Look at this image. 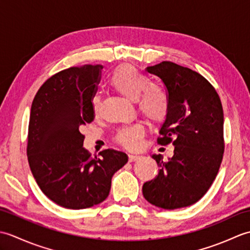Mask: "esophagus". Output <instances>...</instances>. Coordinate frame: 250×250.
Here are the masks:
<instances>
[{
	"mask_svg": "<svg viewBox=\"0 0 250 250\" xmlns=\"http://www.w3.org/2000/svg\"><path fill=\"white\" fill-rule=\"evenodd\" d=\"M140 158H141V157L137 156V155H129V161H130V162H133V161L139 160Z\"/></svg>",
	"mask_w": 250,
	"mask_h": 250,
	"instance_id": "34e87169",
	"label": "esophagus"
}]
</instances>
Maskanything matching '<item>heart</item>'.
Masks as SVG:
<instances>
[{"label":"heart","mask_w":250,"mask_h":250,"mask_svg":"<svg viewBox=\"0 0 250 250\" xmlns=\"http://www.w3.org/2000/svg\"><path fill=\"white\" fill-rule=\"evenodd\" d=\"M110 84L125 98L139 103L141 111L148 119L156 124L166 120L169 110L167 93L160 88L151 86L150 79L131 65H122L115 70L110 77ZM94 115H98L101 107L99 97L91 101ZM144 126L134 124L118 131L116 140L128 149H136L141 145Z\"/></svg>","instance_id":"obj_1"}]
</instances>
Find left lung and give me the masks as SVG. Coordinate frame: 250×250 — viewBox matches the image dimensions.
I'll use <instances>...</instances> for the list:
<instances>
[{"instance_id": "left-lung-1", "label": "left lung", "mask_w": 250, "mask_h": 250, "mask_svg": "<svg viewBox=\"0 0 250 250\" xmlns=\"http://www.w3.org/2000/svg\"><path fill=\"white\" fill-rule=\"evenodd\" d=\"M146 71L167 88L169 110L158 143L172 142L174 155L167 161L151 156L160 169L143 185V195L161 208H182L198 202L218 174L225 150L221 101L214 87L188 67L163 61Z\"/></svg>"}]
</instances>
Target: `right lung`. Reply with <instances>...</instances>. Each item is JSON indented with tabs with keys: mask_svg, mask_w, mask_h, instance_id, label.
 Returning <instances> with one entry per match:
<instances>
[{
	"mask_svg": "<svg viewBox=\"0 0 250 250\" xmlns=\"http://www.w3.org/2000/svg\"><path fill=\"white\" fill-rule=\"evenodd\" d=\"M101 70L86 64L57 73L32 102L26 148L31 172L47 198L65 208L103 202L113 175L128 162L122 151L105 149L91 157L83 147L81 129L94 118L91 101Z\"/></svg>",
	"mask_w": 250,
	"mask_h": 250,
	"instance_id": "1",
	"label": "right lung"
}]
</instances>
